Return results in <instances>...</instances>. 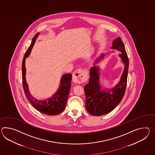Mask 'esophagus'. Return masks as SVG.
<instances>
[{"instance_id":"obj_1","label":"esophagus","mask_w":155,"mask_h":155,"mask_svg":"<svg viewBox=\"0 0 155 155\" xmlns=\"http://www.w3.org/2000/svg\"><path fill=\"white\" fill-rule=\"evenodd\" d=\"M87 78V73L85 71L78 69L73 73L72 81L75 83H83Z\"/></svg>"}]
</instances>
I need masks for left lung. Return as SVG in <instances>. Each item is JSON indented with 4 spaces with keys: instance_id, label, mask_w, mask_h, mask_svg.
<instances>
[{
    "instance_id": "8db88e82",
    "label": "left lung",
    "mask_w": 155,
    "mask_h": 155,
    "mask_svg": "<svg viewBox=\"0 0 155 155\" xmlns=\"http://www.w3.org/2000/svg\"><path fill=\"white\" fill-rule=\"evenodd\" d=\"M111 49L120 51L119 56L124 65V68L119 82L114 87L110 89L102 88L100 83V68L95 64L103 59L105 54L103 53L96 59L94 63V66L90 69L88 83L84 87L86 97V109L94 116L103 115L114 109L123 98L125 92L129 60L120 38L119 37L114 40Z\"/></svg>"
}]
</instances>
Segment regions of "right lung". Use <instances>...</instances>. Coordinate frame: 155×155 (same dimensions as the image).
Listing matches in <instances>:
<instances>
[{"instance_id":"obj_1","label":"right lung","mask_w":155,"mask_h":155,"mask_svg":"<svg viewBox=\"0 0 155 155\" xmlns=\"http://www.w3.org/2000/svg\"><path fill=\"white\" fill-rule=\"evenodd\" d=\"M39 34L40 33L35 35L23 58L22 66L23 87L27 98L35 109L46 115H56L61 113L65 109L71 87L72 74L68 73L61 76V83L58 90L50 98L42 100H38L31 94L26 79V69L25 67V61L26 58L30 55L31 50Z\"/></svg>"}]
</instances>
